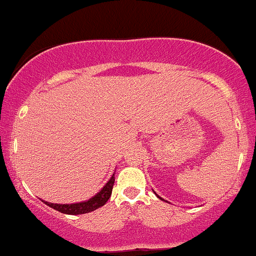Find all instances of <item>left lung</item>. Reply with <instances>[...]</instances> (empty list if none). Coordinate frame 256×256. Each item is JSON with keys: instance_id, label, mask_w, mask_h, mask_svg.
<instances>
[{"instance_id": "obj_1", "label": "left lung", "mask_w": 256, "mask_h": 256, "mask_svg": "<svg viewBox=\"0 0 256 256\" xmlns=\"http://www.w3.org/2000/svg\"><path fill=\"white\" fill-rule=\"evenodd\" d=\"M154 194H156V192H154ZM156 196H157V198H160V200H163V198H160V196H158V195H157V194H156Z\"/></svg>"}]
</instances>
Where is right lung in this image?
Masks as SVG:
<instances>
[{
  "instance_id": "right-lung-1",
  "label": "right lung",
  "mask_w": 256,
  "mask_h": 256,
  "mask_svg": "<svg viewBox=\"0 0 256 256\" xmlns=\"http://www.w3.org/2000/svg\"><path fill=\"white\" fill-rule=\"evenodd\" d=\"M114 182H115V173L112 174L109 180H108L106 184L104 185V186L102 188V189L99 190L93 198H90V200L80 201V202H76V204H52V202H48V201H44V200H42V202H44L45 205L51 207V208L61 212V214H88V212H92L94 210L106 205V201L109 200L110 195H112Z\"/></svg>"
}]
</instances>
